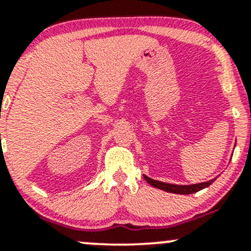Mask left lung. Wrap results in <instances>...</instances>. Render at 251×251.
<instances>
[{
  "label": "left lung",
  "instance_id": "obj_1",
  "mask_svg": "<svg viewBox=\"0 0 251 251\" xmlns=\"http://www.w3.org/2000/svg\"><path fill=\"white\" fill-rule=\"evenodd\" d=\"M145 179H146L147 183H150L152 187L158 188V189L168 191V193H174V194H193L196 193V191L204 189V188L209 187L214 179L208 180V182H203V183H199V184H191V185H176V184H170V183H164V182H159V180L152 179L150 177L144 176Z\"/></svg>",
  "mask_w": 251,
  "mask_h": 251
}]
</instances>
